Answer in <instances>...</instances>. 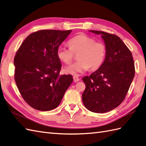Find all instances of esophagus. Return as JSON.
Returning a JSON list of instances; mask_svg holds the SVG:
<instances>
[{
    "label": "esophagus",
    "mask_w": 146,
    "mask_h": 146,
    "mask_svg": "<svg viewBox=\"0 0 146 146\" xmlns=\"http://www.w3.org/2000/svg\"><path fill=\"white\" fill-rule=\"evenodd\" d=\"M73 80L74 82H78L80 81V78L78 77V76H73Z\"/></svg>",
    "instance_id": "esophagus-1"
}]
</instances>
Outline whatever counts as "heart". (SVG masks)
Returning a JSON list of instances; mask_svg holds the SVG:
<instances>
[{"mask_svg":"<svg viewBox=\"0 0 146 146\" xmlns=\"http://www.w3.org/2000/svg\"><path fill=\"white\" fill-rule=\"evenodd\" d=\"M69 48L59 46L57 55L60 60L68 65L76 55L78 61L66 66L64 70L66 73L78 76L88 71L99 68L105 60L107 47L102 42L96 40L86 35H78L68 40Z\"/></svg>","mask_w":146,"mask_h":146,"instance_id":"b5f03b06","label":"heart"}]
</instances>
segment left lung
I'll return each mask as SVG.
<instances>
[{"label":"left lung","mask_w":146,"mask_h":146,"mask_svg":"<svg viewBox=\"0 0 146 146\" xmlns=\"http://www.w3.org/2000/svg\"><path fill=\"white\" fill-rule=\"evenodd\" d=\"M100 35L107 47L103 64L96 72L83 78L86 89L82 94L85 107L94 113H106L120 104L128 92L135 74L133 55L119 37L104 31Z\"/></svg>","instance_id":"obj_1"}]
</instances>
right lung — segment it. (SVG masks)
Segmentation results:
<instances>
[{
  "label": "right lung",
  "mask_w": 146,
  "mask_h": 146,
  "mask_svg": "<svg viewBox=\"0 0 146 146\" xmlns=\"http://www.w3.org/2000/svg\"><path fill=\"white\" fill-rule=\"evenodd\" d=\"M72 30L44 29L29 35L14 58L15 80L22 98L33 109L57 107L73 82L71 74L60 75L62 64L57 48Z\"/></svg>",
  "instance_id": "1"
}]
</instances>
